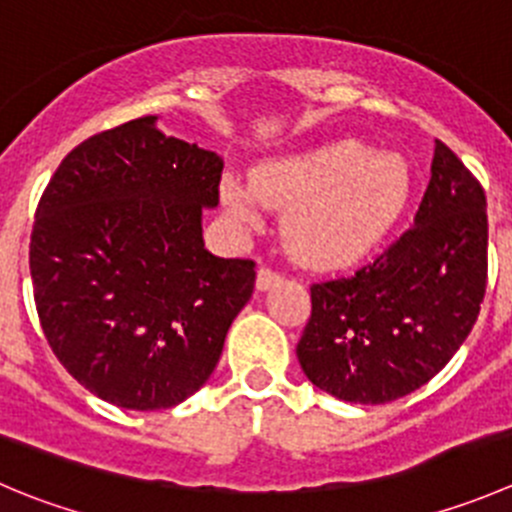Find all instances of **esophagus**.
Wrapping results in <instances>:
<instances>
[{"label":"esophagus","instance_id":"34e87169","mask_svg":"<svg viewBox=\"0 0 512 512\" xmlns=\"http://www.w3.org/2000/svg\"><path fill=\"white\" fill-rule=\"evenodd\" d=\"M282 282V277L277 275V272H272L270 267H260V270H257V290L260 292H267V290H272V287H277Z\"/></svg>","mask_w":512,"mask_h":512}]
</instances>
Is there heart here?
I'll return each instance as SVG.
<instances>
[{
  "mask_svg": "<svg viewBox=\"0 0 512 512\" xmlns=\"http://www.w3.org/2000/svg\"><path fill=\"white\" fill-rule=\"evenodd\" d=\"M222 205L242 225L287 207L282 235L300 262L345 267L385 242L413 197V170L398 152L330 140L270 157L250 180L225 177Z\"/></svg>",
  "mask_w": 512,
  "mask_h": 512,
  "instance_id": "obj_1",
  "label": "heart"
}]
</instances>
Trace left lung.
Masks as SVG:
<instances>
[{"mask_svg": "<svg viewBox=\"0 0 512 512\" xmlns=\"http://www.w3.org/2000/svg\"><path fill=\"white\" fill-rule=\"evenodd\" d=\"M488 275L485 192L435 140L413 230L352 277L312 285L297 360L345 403L382 405L433 380L478 320Z\"/></svg>", "mask_w": 512, "mask_h": 512, "instance_id": "8db88e82", "label": "left lung"}]
</instances>
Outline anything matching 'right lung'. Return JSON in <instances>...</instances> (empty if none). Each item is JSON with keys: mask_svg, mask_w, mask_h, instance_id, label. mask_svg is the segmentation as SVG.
Masks as SVG:
<instances>
[{"mask_svg": "<svg viewBox=\"0 0 512 512\" xmlns=\"http://www.w3.org/2000/svg\"><path fill=\"white\" fill-rule=\"evenodd\" d=\"M155 114L74 147L34 215L29 272L49 347L92 395L165 410L210 380L255 262L205 250L222 157Z\"/></svg>", "mask_w": 512, "mask_h": 512, "instance_id": "obj_1", "label": "right lung"}]
</instances>
